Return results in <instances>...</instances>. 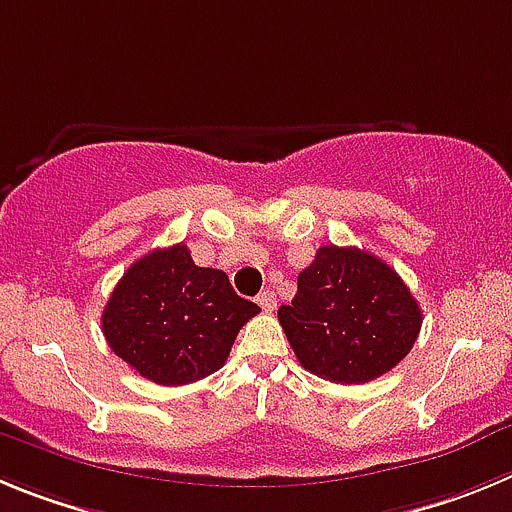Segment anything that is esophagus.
<instances>
[{
    "mask_svg": "<svg viewBox=\"0 0 512 512\" xmlns=\"http://www.w3.org/2000/svg\"><path fill=\"white\" fill-rule=\"evenodd\" d=\"M257 303H260L262 311H275V306H278V298H275L273 290H265V293H260V296H257Z\"/></svg>",
    "mask_w": 512,
    "mask_h": 512,
    "instance_id": "34e87169",
    "label": "esophagus"
}]
</instances>
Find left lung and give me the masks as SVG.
I'll use <instances>...</instances> for the list:
<instances>
[{
	"mask_svg": "<svg viewBox=\"0 0 512 512\" xmlns=\"http://www.w3.org/2000/svg\"><path fill=\"white\" fill-rule=\"evenodd\" d=\"M298 362L339 385L393 370L416 344L421 308L388 262L357 247H319L298 275V293L278 308Z\"/></svg>",
	"mask_w": 512,
	"mask_h": 512,
	"instance_id": "1",
	"label": "left lung"
}]
</instances>
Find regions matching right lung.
<instances>
[{
	"instance_id": "right-lung-1",
	"label": "right lung",
	"mask_w": 512,
	"mask_h": 512,
	"mask_svg": "<svg viewBox=\"0 0 512 512\" xmlns=\"http://www.w3.org/2000/svg\"><path fill=\"white\" fill-rule=\"evenodd\" d=\"M260 306L227 273L199 267L183 245L147 252L112 290L101 329L117 357L158 385H188L227 362Z\"/></svg>"
}]
</instances>
